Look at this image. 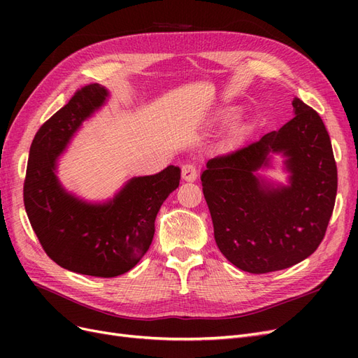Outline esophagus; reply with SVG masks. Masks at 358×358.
<instances>
[{
  "mask_svg": "<svg viewBox=\"0 0 358 358\" xmlns=\"http://www.w3.org/2000/svg\"><path fill=\"white\" fill-rule=\"evenodd\" d=\"M199 176V170L196 167L194 162H187V164L182 166V178L188 180V182H194Z\"/></svg>",
  "mask_w": 358,
  "mask_h": 358,
  "instance_id": "esophagus-1",
  "label": "esophagus"
}]
</instances>
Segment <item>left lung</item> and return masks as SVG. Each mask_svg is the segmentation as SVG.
<instances>
[{
  "instance_id": "8db88e82",
  "label": "left lung",
  "mask_w": 358,
  "mask_h": 358,
  "mask_svg": "<svg viewBox=\"0 0 358 358\" xmlns=\"http://www.w3.org/2000/svg\"><path fill=\"white\" fill-rule=\"evenodd\" d=\"M294 117L255 142L208 161L201 187L215 241L224 257L249 273L294 266L317 251L331 218L338 167L321 116L297 96ZM282 152L289 187H268L256 170Z\"/></svg>"
}]
</instances>
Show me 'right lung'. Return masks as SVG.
Here are the masks:
<instances>
[{
  "mask_svg": "<svg viewBox=\"0 0 358 358\" xmlns=\"http://www.w3.org/2000/svg\"><path fill=\"white\" fill-rule=\"evenodd\" d=\"M106 96L101 85H83L38 128L24 182L28 220L49 258L96 278L119 276L140 262L152 243L161 204L180 180L179 167L169 166L157 175L131 179L107 204H86L61 188L57 157Z\"/></svg>",
  "mask_w": 358,
  "mask_h": 358,
  "instance_id": "add662e5",
  "label": "right lung"
}]
</instances>
